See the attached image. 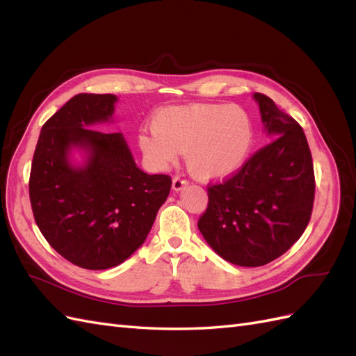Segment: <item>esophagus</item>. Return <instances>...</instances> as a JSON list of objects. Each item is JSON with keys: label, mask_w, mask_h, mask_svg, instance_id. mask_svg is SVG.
<instances>
[{"label": "esophagus", "mask_w": 356, "mask_h": 356, "mask_svg": "<svg viewBox=\"0 0 356 356\" xmlns=\"http://www.w3.org/2000/svg\"><path fill=\"white\" fill-rule=\"evenodd\" d=\"M186 184H187V179H184L182 177H179V175L174 177V179H172V188H174L175 191L181 190Z\"/></svg>", "instance_id": "1"}]
</instances>
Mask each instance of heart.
<instances>
[{"label": "heart", "instance_id": "1", "mask_svg": "<svg viewBox=\"0 0 356 356\" xmlns=\"http://www.w3.org/2000/svg\"><path fill=\"white\" fill-rule=\"evenodd\" d=\"M254 139V122L242 106L193 104L159 111L153 129L139 134L138 145L157 170L184 153L191 174L209 181L236 174L250 157Z\"/></svg>", "mask_w": 356, "mask_h": 356}]
</instances>
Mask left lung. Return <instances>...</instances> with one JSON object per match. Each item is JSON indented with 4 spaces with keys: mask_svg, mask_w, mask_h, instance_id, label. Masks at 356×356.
<instances>
[{
    "mask_svg": "<svg viewBox=\"0 0 356 356\" xmlns=\"http://www.w3.org/2000/svg\"><path fill=\"white\" fill-rule=\"evenodd\" d=\"M254 98L272 141L236 174L209 182L208 207L197 221L212 250L243 267L264 266L285 254L306 230L315 200L314 161L303 129L268 96Z\"/></svg>",
    "mask_w": 356,
    "mask_h": 356,
    "instance_id": "1",
    "label": "left lung"
}]
</instances>
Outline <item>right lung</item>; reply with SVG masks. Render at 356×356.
<instances>
[{"label": "right lung", "instance_id": "add662e5", "mask_svg": "<svg viewBox=\"0 0 356 356\" xmlns=\"http://www.w3.org/2000/svg\"><path fill=\"white\" fill-rule=\"evenodd\" d=\"M111 93L75 95L42 124L32 159L29 200L40 232L70 263L104 270L123 263L147 238L172 179L139 169L118 132L92 129L108 122ZM72 146L90 152L84 167L69 165Z\"/></svg>", "mask_w": 356, "mask_h": 356}]
</instances>
